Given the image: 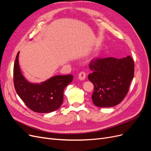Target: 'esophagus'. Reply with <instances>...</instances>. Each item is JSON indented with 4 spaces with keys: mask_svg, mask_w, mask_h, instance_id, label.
Returning a JSON list of instances; mask_svg holds the SVG:
<instances>
[{
    "mask_svg": "<svg viewBox=\"0 0 151 151\" xmlns=\"http://www.w3.org/2000/svg\"><path fill=\"white\" fill-rule=\"evenodd\" d=\"M86 72L83 71V72H81L79 74V79L81 81H83L86 79Z\"/></svg>",
    "mask_w": 151,
    "mask_h": 151,
    "instance_id": "obj_1",
    "label": "esophagus"
}]
</instances>
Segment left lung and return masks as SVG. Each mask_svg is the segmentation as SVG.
Segmentation results:
<instances>
[{
    "mask_svg": "<svg viewBox=\"0 0 151 151\" xmlns=\"http://www.w3.org/2000/svg\"><path fill=\"white\" fill-rule=\"evenodd\" d=\"M88 79L94 85L92 100L95 106L112 107L126 96L134 76V62L130 56L122 58H96L89 63Z\"/></svg>",
    "mask_w": 151,
    "mask_h": 151,
    "instance_id": "8db88e82",
    "label": "left lung"
}]
</instances>
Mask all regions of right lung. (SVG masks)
I'll use <instances>...</instances> for the list:
<instances>
[{
	"label": "right lung",
	"instance_id": "add662e5",
	"mask_svg": "<svg viewBox=\"0 0 151 151\" xmlns=\"http://www.w3.org/2000/svg\"><path fill=\"white\" fill-rule=\"evenodd\" d=\"M19 54L14 65V84L18 96L32 111L48 113L60 107L63 91L73 80V76H55L40 83H32L22 75L19 65Z\"/></svg>",
	"mask_w": 151,
	"mask_h": 151
}]
</instances>
